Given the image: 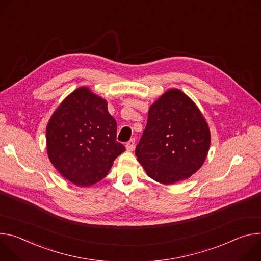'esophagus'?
<instances>
[{
	"label": "esophagus",
	"mask_w": 261,
	"mask_h": 261,
	"mask_svg": "<svg viewBox=\"0 0 261 261\" xmlns=\"http://www.w3.org/2000/svg\"><path fill=\"white\" fill-rule=\"evenodd\" d=\"M126 150L127 151H133L135 149V139H130L127 143H126Z\"/></svg>",
	"instance_id": "obj_1"
}]
</instances>
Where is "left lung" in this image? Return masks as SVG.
<instances>
[{"instance_id":"obj_1","label":"left lung","mask_w":261,"mask_h":261,"mask_svg":"<svg viewBox=\"0 0 261 261\" xmlns=\"http://www.w3.org/2000/svg\"><path fill=\"white\" fill-rule=\"evenodd\" d=\"M210 145L211 132L198 107L182 91L170 89L150 106L136 155L149 177L172 185L201 168Z\"/></svg>"}]
</instances>
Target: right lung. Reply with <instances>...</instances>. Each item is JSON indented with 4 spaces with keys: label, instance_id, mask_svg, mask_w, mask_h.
Wrapping results in <instances>:
<instances>
[{
    "label": "right lung",
    "instance_id": "obj_1",
    "mask_svg": "<svg viewBox=\"0 0 261 261\" xmlns=\"http://www.w3.org/2000/svg\"><path fill=\"white\" fill-rule=\"evenodd\" d=\"M117 123L105 99L87 87L69 94L51 115L46 126L50 163L75 186L89 187L109 173L125 147L116 141Z\"/></svg>",
    "mask_w": 261,
    "mask_h": 261
}]
</instances>
